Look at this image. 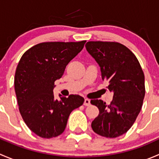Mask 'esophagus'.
<instances>
[{"instance_id":"1","label":"esophagus","mask_w":159,"mask_h":159,"mask_svg":"<svg viewBox=\"0 0 159 159\" xmlns=\"http://www.w3.org/2000/svg\"><path fill=\"white\" fill-rule=\"evenodd\" d=\"M90 105H91V101H90L89 99H88V98L84 99V106H89Z\"/></svg>"}]
</instances>
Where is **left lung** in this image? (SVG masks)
I'll use <instances>...</instances> for the list:
<instances>
[{
	"label": "left lung",
	"instance_id": "obj_1",
	"mask_svg": "<svg viewBox=\"0 0 159 159\" xmlns=\"http://www.w3.org/2000/svg\"><path fill=\"white\" fill-rule=\"evenodd\" d=\"M85 48L114 94L110 105L101 99L91 101L99 109L91 128L103 137H118L129 131L142 109L145 94L143 70L134 54L120 43L89 41Z\"/></svg>",
	"mask_w": 159,
	"mask_h": 159
}]
</instances>
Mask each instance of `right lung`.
<instances>
[{
  "label": "right lung",
  "instance_id": "1",
  "mask_svg": "<svg viewBox=\"0 0 159 159\" xmlns=\"http://www.w3.org/2000/svg\"><path fill=\"white\" fill-rule=\"evenodd\" d=\"M86 41L44 42L22 55L14 77L19 111L28 127L44 139L64 132L70 112L84 103V98L59 94L54 98V82L60 79L70 61L81 51Z\"/></svg>",
  "mask_w": 159,
  "mask_h": 159
}]
</instances>
